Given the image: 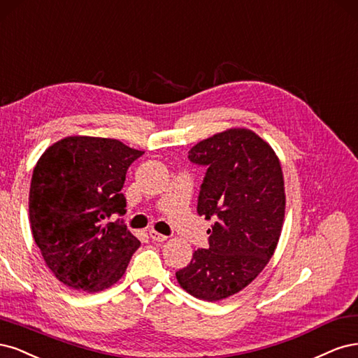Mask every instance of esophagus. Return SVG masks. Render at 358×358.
Masks as SVG:
<instances>
[{"instance_id": "obj_1", "label": "esophagus", "mask_w": 358, "mask_h": 358, "mask_svg": "<svg viewBox=\"0 0 358 358\" xmlns=\"http://www.w3.org/2000/svg\"><path fill=\"white\" fill-rule=\"evenodd\" d=\"M148 235H150V238H152L153 241H157V242H164V241H166L168 239V236L166 235H162V234H159V232H156V230H148Z\"/></svg>"}]
</instances>
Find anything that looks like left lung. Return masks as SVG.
Returning a JSON list of instances; mask_svg holds the SVG:
<instances>
[{
    "instance_id": "1",
    "label": "left lung",
    "mask_w": 358,
    "mask_h": 358,
    "mask_svg": "<svg viewBox=\"0 0 358 358\" xmlns=\"http://www.w3.org/2000/svg\"><path fill=\"white\" fill-rule=\"evenodd\" d=\"M189 160L206 168L198 214L214 223L208 248L194 250L176 276L192 296L215 302L247 287L272 257L285 211L282 169L271 145L248 129L198 143Z\"/></svg>"
}]
</instances>
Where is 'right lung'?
<instances>
[{
	"mask_svg": "<svg viewBox=\"0 0 358 358\" xmlns=\"http://www.w3.org/2000/svg\"><path fill=\"white\" fill-rule=\"evenodd\" d=\"M144 152L117 140L68 136L49 147L32 172L29 222L53 275L83 292L116 284L141 245L123 222L126 172Z\"/></svg>",
	"mask_w": 358,
	"mask_h": 358,
	"instance_id": "add662e5",
	"label": "right lung"
}]
</instances>
